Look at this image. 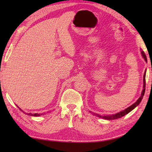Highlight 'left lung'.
Listing matches in <instances>:
<instances>
[{"mask_svg":"<svg viewBox=\"0 0 152 152\" xmlns=\"http://www.w3.org/2000/svg\"><path fill=\"white\" fill-rule=\"evenodd\" d=\"M141 54H142L143 58H144V60H145L146 61H147V58H146V56L145 54V53H144V51H141ZM146 72V71H145ZM145 73H144V75H143V89L142 91V92H141V96L139 98L138 100L137 101H136L134 104H133L132 105H131L130 107H129L127 109L122 110V111H121L118 113H116V114H114V115H101L99 114H97V113H93L94 115L95 116H96L98 117H100V118H102V119H107V120H114V119H119V118L122 117L123 116H125V115L128 114L129 113L130 111H132L133 109H134L137 106V105L140 103L141 100H142L143 97V95L145 94Z\"/></svg>","mask_w":152,"mask_h":152,"instance_id":"obj_1","label":"left lung"}]
</instances>
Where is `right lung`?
<instances>
[{
    "instance_id": "1",
    "label": "right lung",
    "mask_w": 152,
    "mask_h": 152,
    "mask_svg": "<svg viewBox=\"0 0 152 152\" xmlns=\"http://www.w3.org/2000/svg\"><path fill=\"white\" fill-rule=\"evenodd\" d=\"M18 107V106H17ZM20 110H22L21 109H19ZM23 111V110H22ZM24 113V112H23ZM25 113V114L26 115H29V116H34V117H38V116H41V115H42V114H38V113H33V114H32V113Z\"/></svg>"
}]
</instances>
